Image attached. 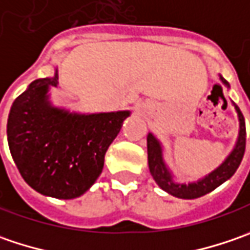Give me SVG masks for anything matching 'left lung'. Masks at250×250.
I'll return each mask as SVG.
<instances>
[{
  "mask_svg": "<svg viewBox=\"0 0 250 250\" xmlns=\"http://www.w3.org/2000/svg\"><path fill=\"white\" fill-rule=\"evenodd\" d=\"M220 81L223 82V85L227 89H229V83L227 82V80H224L221 75H220ZM231 104L235 107V112L238 116V123H239L238 138L235 141L232 151L224 159L220 167H217L204 178L194 180V182L180 183L173 179V173L168 168L165 158H164L162 143L152 133H148V136H146L148 167H149V172H151L152 178L161 189L165 190L167 193L178 197V199L191 200V199L201 197L214 189H217L220 185L227 182L236 172V169L241 165V161L244 158L245 146H246V128H245V119L242 112L232 101H231Z\"/></svg>",
  "mask_w": 250,
  "mask_h": 250,
  "instance_id": "1",
  "label": "left lung"
}]
</instances>
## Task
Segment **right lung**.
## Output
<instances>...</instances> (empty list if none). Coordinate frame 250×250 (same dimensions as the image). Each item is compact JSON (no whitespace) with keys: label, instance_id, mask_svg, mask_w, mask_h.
<instances>
[{"label":"right lung","instance_id":"obj_1","mask_svg":"<svg viewBox=\"0 0 250 250\" xmlns=\"http://www.w3.org/2000/svg\"><path fill=\"white\" fill-rule=\"evenodd\" d=\"M57 85V68L53 77L32 82L11 106L6 136L27 185L43 196L70 200L99 178L104 154L131 112H70L50 101V88Z\"/></svg>","mask_w":250,"mask_h":250}]
</instances>
